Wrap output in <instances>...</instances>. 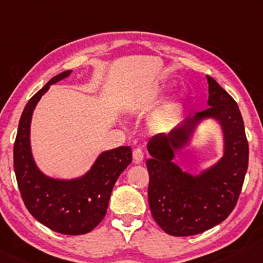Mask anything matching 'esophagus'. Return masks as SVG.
I'll return each mask as SVG.
<instances>
[{
	"label": "esophagus",
	"mask_w": 263,
	"mask_h": 263,
	"mask_svg": "<svg viewBox=\"0 0 263 263\" xmlns=\"http://www.w3.org/2000/svg\"><path fill=\"white\" fill-rule=\"evenodd\" d=\"M143 158H144V154L142 150L140 149L133 150V161H135V163H140V162L143 161Z\"/></svg>",
	"instance_id": "1"
}]
</instances>
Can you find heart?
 <instances>
[{
    "instance_id": "1",
    "label": "heart",
    "mask_w": 263,
    "mask_h": 263,
    "mask_svg": "<svg viewBox=\"0 0 263 263\" xmlns=\"http://www.w3.org/2000/svg\"><path fill=\"white\" fill-rule=\"evenodd\" d=\"M168 90L169 87L164 86L161 89V93H165V91ZM184 106H186V95L181 94L177 96L174 101L168 103V105L157 114L156 118H155V124H156V126L158 128H164L169 126L170 124H173L174 121L179 118L180 114L182 113Z\"/></svg>"
}]
</instances>
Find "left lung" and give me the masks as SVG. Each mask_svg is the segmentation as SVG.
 I'll return each instance as SVG.
<instances>
[{"instance_id": "obj_1", "label": "left lung", "mask_w": 263, "mask_h": 263, "mask_svg": "<svg viewBox=\"0 0 263 263\" xmlns=\"http://www.w3.org/2000/svg\"><path fill=\"white\" fill-rule=\"evenodd\" d=\"M209 108L188 116L168 133L147 143L150 181L147 198L154 219L172 236H192L228 218L241 194L248 169L249 147L237 103L211 76ZM212 119L223 136V156L198 174L173 162L177 151L190 145L198 126Z\"/></svg>"}]
</instances>
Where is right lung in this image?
<instances>
[{
	"mask_svg": "<svg viewBox=\"0 0 263 263\" xmlns=\"http://www.w3.org/2000/svg\"><path fill=\"white\" fill-rule=\"evenodd\" d=\"M72 70L51 79L33 95L21 114L14 144V170L22 200L39 223L63 235H83L105 217L118 177L132 161L130 146L102 151L87 173L75 179H57L36 165L31 147V121L35 106L50 86Z\"/></svg>",
	"mask_w": 263,
	"mask_h": 263,
	"instance_id": "1",
	"label": "right lung"
}]
</instances>
